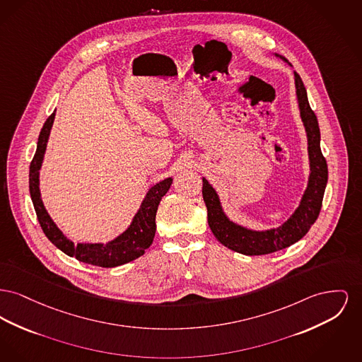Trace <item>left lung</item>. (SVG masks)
Instances as JSON below:
<instances>
[{"mask_svg": "<svg viewBox=\"0 0 362 362\" xmlns=\"http://www.w3.org/2000/svg\"><path fill=\"white\" fill-rule=\"evenodd\" d=\"M287 62L284 57H281ZM300 117L308 134V149L310 160V177L308 189L302 197L296 213L281 227L255 233L231 223L221 211L220 201L212 186L202 179V197L208 209V223L216 239L236 253L261 255L275 253L302 239L319 217L322 197L328 180V167L320 148V128L317 117L308 101L306 88L297 72H294Z\"/></svg>", "mask_w": 362, "mask_h": 362, "instance_id": "1", "label": "left lung"}]
</instances>
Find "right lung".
Masks as SVG:
<instances>
[{"label": "right lung", "instance_id": "obj_1", "mask_svg": "<svg viewBox=\"0 0 362 362\" xmlns=\"http://www.w3.org/2000/svg\"><path fill=\"white\" fill-rule=\"evenodd\" d=\"M56 112H53L45 122L40 138L37 151L30 164V194L37 213L38 221L41 224L43 233L47 239L59 247L62 252L69 257H75L78 261H82L90 265L113 268L141 257L145 250L153 243L156 234V213L161 198L170 190L172 177H168L150 189L145 201L141 205V209L135 214L132 224L124 234L120 235L107 245H74L66 239L63 233L56 227L47 212L43 208L42 199L38 187V170L42 164L43 153L46 149V142L50 134V128L54 120Z\"/></svg>", "mask_w": 362, "mask_h": 362}]
</instances>
